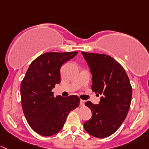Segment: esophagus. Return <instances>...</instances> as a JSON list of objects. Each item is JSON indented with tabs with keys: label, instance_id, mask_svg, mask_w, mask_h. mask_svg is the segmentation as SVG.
Here are the masks:
<instances>
[{
	"label": "esophagus",
	"instance_id": "1",
	"mask_svg": "<svg viewBox=\"0 0 149 149\" xmlns=\"http://www.w3.org/2000/svg\"><path fill=\"white\" fill-rule=\"evenodd\" d=\"M85 100H80V105H82V106L85 105Z\"/></svg>",
	"mask_w": 149,
	"mask_h": 149
}]
</instances>
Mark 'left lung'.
I'll list each match as a JSON object with an SVG mask.
<instances>
[{
  "instance_id": "left-lung-1",
  "label": "left lung",
  "mask_w": 149,
  "mask_h": 149,
  "mask_svg": "<svg viewBox=\"0 0 149 149\" xmlns=\"http://www.w3.org/2000/svg\"><path fill=\"white\" fill-rule=\"evenodd\" d=\"M92 74V90L102 95L99 104L85 102L92 118L84 128L94 137L103 139L117 131L126 118L132 98V87L123 67L113 57L82 52Z\"/></svg>"
}]
</instances>
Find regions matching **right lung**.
I'll return each mask as SVG.
<instances>
[{"label":"right lung","instance_id":"obj_1","mask_svg":"<svg viewBox=\"0 0 149 149\" xmlns=\"http://www.w3.org/2000/svg\"><path fill=\"white\" fill-rule=\"evenodd\" d=\"M78 54L48 52L38 56L29 66L21 84L23 112L31 128L43 136L62 129L69 113L79 106L77 95L54 96L52 89L61 81L60 69Z\"/></svg>","mask_w":149,"mask_h":149}]
</instances>
